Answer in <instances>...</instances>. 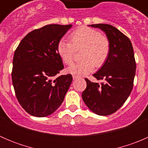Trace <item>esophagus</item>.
Here are the masks:
<instances>
[{"label":"esophagus","instance_id":"obj_1","mask_svg":"<svg viewBox=\"0 0 148 148\" xmlns=\"http://www.w3.org/2000/svg\"><path fill=\"white\" fill-rule=\"evenodd\" d=\"M79 78V76H77V75H73V79L75 80V79H77Z\"/></svg>","mask_w":148,"mask_h":148}]
</instances>
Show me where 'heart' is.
I'll list each match as a JSON object with an SVG mask.
<instances>
[{
  "mask_svg": "<svg viewBox=\"0 0 148 148\" xmlns=\"http://www.w3.org/2000/svg\"><path fill=\"white\" fill-rule=\"evenodd\" d=\"M69 41L62 39L57 44V52L62 62L67 65L73 63L75 51L82 49V60L73 64L67 71L74 74H87L95 66L100 67L105 63L110 51V42L106 36L97 30L82 26L70 34Z\"/></svg>",
  "mask_w": 148,
  "mask_h": 148,
  "instance_id": "obj_1",
  "label": "heart"
}]
</instances>
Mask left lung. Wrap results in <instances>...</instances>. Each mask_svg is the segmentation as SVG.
<instances>
[{
    "mask_svg": "<svg viewBox=\"0 0 148 148\" xmlns=\"http://www.w3.org/2000/svg\"><path fill=\"white\" fill-rule=\"evenodd\" d=\"M89 26L105 33L110 40V51L105 63L93 74L104 82L95 83L85 79L86 88L82 97L91 111L98 115H110L123 105L132 92L136 70L133 48L129 38L111 25Z\"/></svg>",
    "mask_w": 148,
    "mask_h": 148,
    "instance_id": "obj_1",
    "label": "left lung"
}]
</instances>
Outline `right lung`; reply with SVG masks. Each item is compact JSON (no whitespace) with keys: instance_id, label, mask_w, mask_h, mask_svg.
<instances>
[{"instance_id":"obj_1","label":"right lung","mask_w":148,"mask_h":148,"mask_svg":"<svg viewBox=\"0 0 148 148\" xmlns=\"http://www.w3.org/2000/svg\"><path fill=\"white\" fill-rule=\"evenodd\" d=\"M71 25L50 24L28 33L13 56L12 82L19 104L31 115L43 117L62 104L72 82L64 69L57 44Z\"/></svg>"}]
</instances>
